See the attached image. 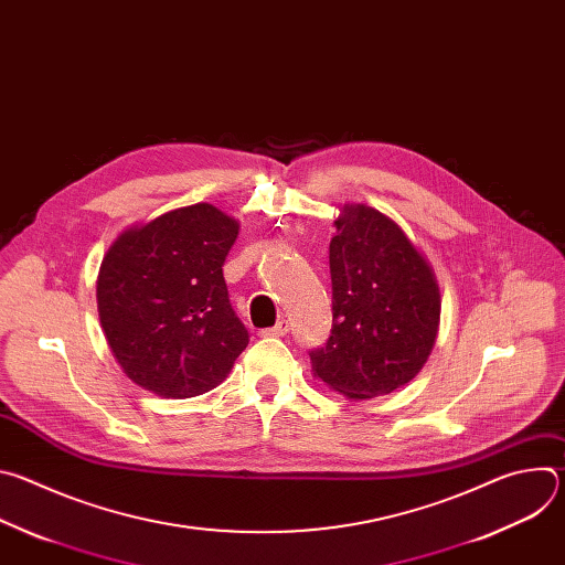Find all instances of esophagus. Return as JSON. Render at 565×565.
I'll return each mask as SVG.
<instances>
[{
	"label": "esophagus",
	"mask_w": 565,
	"mask_h": 565,
	"mask_svg": "<svg viewBox=\"0 0 565 565\" xmlns=\"http://www.w3.org/2000/svg\"><path fill=\"white\" fill-rule=\"evenodd\" d=\"M288 331H290V321L288 319H279L273 329L262 331V335L264 338H284Z\"/></svg>",
	"instance_id": "esophagus-1"
}]
</instances>
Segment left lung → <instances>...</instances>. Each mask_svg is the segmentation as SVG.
Masks as SVG:
<instances>
[{
    "label": "left lung",
    "mask_w": 565,
    "mask_h": 565,
    "mask_svg": "<svg viewBox=\"0 0 565 565\" xmlns=\"http://www.w3.org/2000/svg\"><path fill=\"white\" fill-rule=\"evenodd\" d=\"M331 238L333 329L310 353L312 375L349 399L412 382L440 327V288L429 259L391 216L344 203Z\"/></svg>",
    "instance_id": "1"
}]
</instances>
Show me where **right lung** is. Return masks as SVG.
Wrapping results in <instances>:
<instances>
[{
    "label": "right lung",
    "mask_w": 565,
    "mask_h": 565,
    "mask_svg": "<svg viewBox=\"0 0 565 565\" xmlns=\"http://www.w3.org/2000/svg\"><path fill=\"white\" fill-rule=\"evenodd\" d=\"M238 218L194 203L127 227L98 273V315L122 373L160 397H194L221 384L248 347L223 262Z\"/></svg>",
    "instance_id": "1"
}]
</instances>
